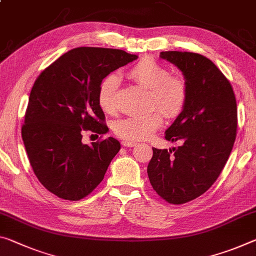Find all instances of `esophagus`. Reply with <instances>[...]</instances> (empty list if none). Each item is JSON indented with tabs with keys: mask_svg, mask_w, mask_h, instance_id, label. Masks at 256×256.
Instances as JSON below:
<instances>
[{
	"mask_svg": "<svg viewBox=\"0 0 256 256\" xmlns=\"http://www.w3.org/2000/svg\"><path fill=\"white\" fill-rule=\"evenodd\" d=\"M122 144H123L124 147H134V146H136V142H134V141H123Z\"/></svg>",
	"mask_w": 256,
	"mask_h": 256,
	"instance_id": "1",
	"label": "esophagus"
}]
</instances>
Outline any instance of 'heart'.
Returning <instances> with one entry per match:
<instances>
[{
  "label": "heart",
  "instance_id": "obj_1",
  "mask_svg": "<svg viewBox=\"0 0 256 256\" xmlns=\"http://www.w3.org/2000/svg\"><path fill=\"white\" fill-rule=\"evenodd\" d=\"M128 75L136 83L149 88L152 112L144 116H128L112 125L117 136L126 141L146 140L163 124L164 116L174 118L184 110L188 101L189 88L184 77L170 75L168 68L152 58H142L133 64ZM120 80L115 74L107 75L98 88V104L104 112L112 114L117 107Z\"/></svg>",
  "mask_w": 256,
  "mask_h": 256
}]
</instances>
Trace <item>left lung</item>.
<instances>
[{"mask_svg": "<svg viewBox=\"0 0 256 256\" xmlns=\"http://www.w3.org/2000/svg\"><path fill=\"white\" fill-rule=\"evenodd\" d=\"M160 56L184 72L189 96L165 134L182 144L152 148L147 172L158 196L180 205L208 192L221 174L236 140L237 102L229 80L208 58L180 51L160 52Z\"/></svg>", "mask_w": 256, "mask_h": 256, "instance_id": "left-lung-1", "label": "left lung"}]
</instances>
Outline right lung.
<instances>
[{"label": "right lung", "instance_id": "1", "mask_svg": "<svg viewBox=\"0 0 256 256\" xmlns=\"http://www.w3.org/2000/svg\"><path fill=\"white\" fill-rule=\"evenodd\" d=\"M123 50L82 46L46 67L32 88L22 128L28 160L46 189L66 200H80L104 180L120 152L114 138L84 144V132L102 136L108 126L98 104L101 80L136 60Z\"/></svg>", "mask_w": 256, "mask_h": 256}]
</instances>
